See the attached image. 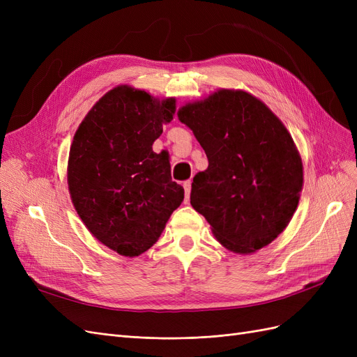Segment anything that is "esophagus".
I'll return each instance as SVG.
<instances>
[{
  "mask_svg": "<svg viewBox=\"0 0 357 357\" xmlns=\"http://www.w3.org/2000/svg\"><path fill=\"white\" fill-rule=\"evenodd\" d=\"M183 188H185V195H186V202H189V197H190V189H192V183L188 180L183 183Z\"/></svg>",
  "mask_w": 357,
  "mask_h": 357,
  "instance_id": "34e87169",
  "label": "esophagus"
}]
</instances>
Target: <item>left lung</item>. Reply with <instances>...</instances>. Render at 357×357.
Wrapping results in <instances>:
<instances>
[{
  "label": "left lung",
  "instance_id": "8db88e82",
  "mask_svg": "<svg viewBox=\"0 0 357 357\" xmlns=\"http://www.w3.org/2000/svg\"><path fill=\"white\" fill-rule=\"evenodd\" d=\"M208 158L193 177L190 204L232 253L271 244L294 218L304 168L294 138L266 104L240 89H219L180 107Z\"/></svg>",
  "mask_w": 357,
  "mask_h": 357
}]
</instances>
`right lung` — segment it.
Segmentation results:
<instances>
[{
  "label": "right lung",
  "instance_id": "obj_1",
  "mask_svg": "<svg viewBox=\"0 0 357 357\" xmlns=\"http://www.w3.org/2000/svg\"><path fill=\"white\" fill-rule=\"evenodd\" d=\"M174 113L176 98L119 84L74 134L67 168L73 205L95 238L122 256L147 252L185 198L168 156L152 147Z\"/></svg>",
  "mask_w": 357,
  "mask_h": 357
}]
</instances>
